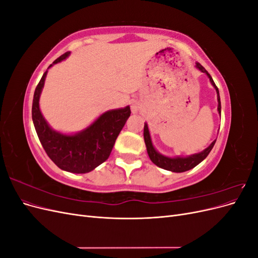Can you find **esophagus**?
<instances>
[{
	"label": "esophagus",
	"mask_w": 258,
	"mask_h": 258,
	"mask_svg": "<svg viewBox=\"0 0 258 258\" xmlns=\"http://www.w3.org/2000/svg\"><path fill=\"white\" fill-rule=\"evenodd\" d=\"M140 108H141V104H140V102H138V101H134V102L131 103V112L134 114H137Z\"/></svg>",
	"instance_id": "esophagus-1"
}]
</instances>
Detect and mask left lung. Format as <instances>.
<instances>
[{
    "label": "left lung",
    "mask_w": 258,
    "mask_h": 258,
    "mask_svg": "<svg viewBox=\"0 0 258 258\" xmlns=\"http://www.w3.org/2000/svg\"><path fill=\"white\" fill-rule=\"evenodd\" d=\"M196 68L199 69L202 73H206L208 75V77L210 79L211 84L213 85V87L216 90L217 93V111L221 115V99H220V92H218V88L216 87L215 83L213 82L212 77L208 73L207 70L202 67L200 63H196ZM144 142L146 145V150H147V154L150 156L151 160L155 163L156 166L161 168V169H165L168 171H172V172H185V171H188L192 168L196 167L197 165L207 158V156L209 155V153L212 151V148L216 142V140L211 143L206 150H204L200 153L197 154H194L190 156H187V157H174V158H171V157H167V156H163L160 153H158L157 151L155 150V147L152 143V139H151V135H150V130H148V126L147 123H144Z\"/></svg>",
    "instance_id": "8db88e82"
}]
</instances>
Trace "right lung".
<instances>
[{
  "label": "right lung",
  "mask_w": 258,
  "mask_h": 258,
  "mask_svg": "<svg viewBox=\"0 0 258 258\" xmlns=\"http://www.w3.org/2000/svg\"><path fill=\"white\" fill-rule=\"evenodd\" d=\"M69 56V51L63 53L49 68ZM46 75L47 71L36 86L32 103V119L37 137L46 154L60 169L72 173L90 172L108 158L117 137L131 114L130 107L107 111L81 132L63 135L50 128L40 110V96Z\"/></svg>",
  "instance_id": "right-lung-1"
}]
</instances>
